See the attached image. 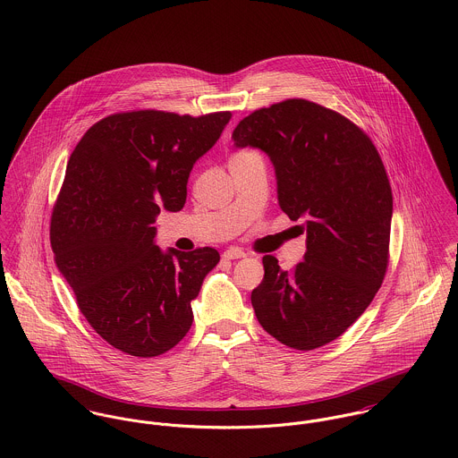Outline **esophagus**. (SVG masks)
Instances as JSON below:
<instances>
[{
  "mask_svg": "<svg viewBox=\"0 0 458 458\" xmlns=\"http://www.w3.org/2000/svg\"><path fill=\"white\" fill-rule=\"evenodd\" d=\"M224 258H225V259H243V258H247V254H245L242 249L231 247V249H227V250L224 252Z\"/></svg>",
  "mask_w": 458,
  "mask_h": 458,
  "instance_id": "obj_1",
  "label": "esophagus"
}]
</instances>
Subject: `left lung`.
<instances>
[{
	"instance_id": "1",
	"label": "left lung",
	"mask_w": 458,
	"mask_h": 458,
	"mask_svg": "<svg viewBox=\"0 0 458 458\" xmlns=\"http://www.w3.org/2000/svg\"><path fill=\"white\" fill-rule=\"evenodd\" d=\"M233 139L269 157L278 204L307 233L293 271L262 258L264 278L252 291L258 321L293 349H318L351 327L383 284L393 215L383 160L352 122L303 98L254 111Z\"/></svg>"
}]
</instances>
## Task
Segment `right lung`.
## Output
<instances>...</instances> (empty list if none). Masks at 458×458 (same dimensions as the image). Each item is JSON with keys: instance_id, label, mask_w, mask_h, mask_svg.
<instances>
[{"instance_id": "1", "label": "right lung", "mask_w": 458, "mask_h": 458, "mask_svg": "<svg viewBox=\"0 0 458 458\" xmlns=\"http://www.w3.org/2000/svg\"><path fill=\"white\" fill-rule=\"evenodd\" d=\"M231 113L111 114L82 135L51 218L55 261L91 327L139 358L173 349L192 327V301L220 254L155 243L160 208L180 211L197 160Z\"/></svg>"}]
</instances>
